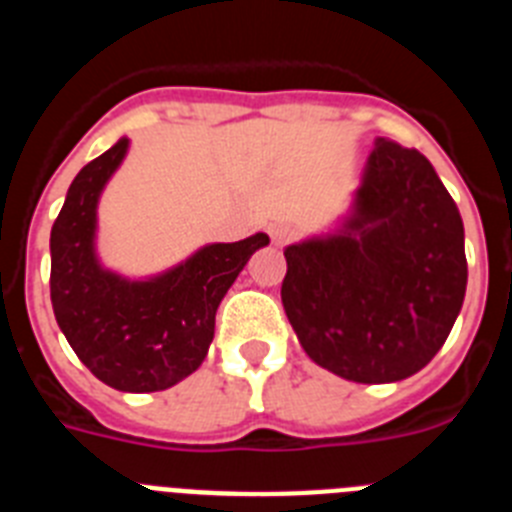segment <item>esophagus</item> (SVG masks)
<instances>
[{
	"label": "esophagus",
	"instance_id": "esophagus-1",
	"mask_svg": "<svg viewBox=\"0 0 512 512\" xmlns=\"http://www.w3.org/2000/svg\"><path fill=\"white\" fill-rule=\"evenodd\" d=\"M269 235H272L274 246H285L287 240L292 238V227L290 225H282V222H279V225L269 227Z\"/></svg>",
	"mask_w": 512,
	"mask_h": 512
}]
</instances>
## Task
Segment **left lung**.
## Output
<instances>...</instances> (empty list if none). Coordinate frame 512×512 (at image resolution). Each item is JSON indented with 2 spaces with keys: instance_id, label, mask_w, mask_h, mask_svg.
Listing matches in <instances>:
<instances>
[{
  "instance_id": "8db88e82",
  "label": "left lung",
  "mask_w": 512,
  "mask_h": 512,
  "mask_svg": "<svg viewBox=\"0 0 512 512\" xmlns=\"http://www.w3.org/2000/svg\"><path fill=\"white\" fill-rule=\"evenodd\" d=\"M282 305L305 355L393 383L438 355L466 295L464 220L422 152L378 137L334 230L285 248Z\"/></svg>"
}]
</instances>
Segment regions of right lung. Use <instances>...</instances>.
<instances>
[{
    "label": "right lung",
    "instance_id": "right-lung-1",
    "mask_svg": "<svg viewBox=\"0 0 512 512\" xmlns=\"http://www.w3.org/2000/svg\"><path fill=\"white\" fill-rule=\"evenodd\" d=\"M126 152L129 139L121 137L69 186L51 227V305L69 347L98 381L152 393L202 365L225 292L269 235L207 243L150 277L113 272L98 256V204Z\"/></svg>",
    "mask_w": 512,
    "mask_h": 512
}]
</instances>
